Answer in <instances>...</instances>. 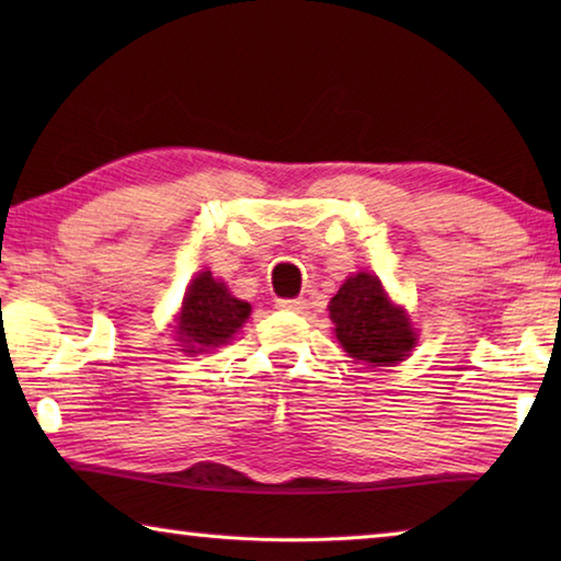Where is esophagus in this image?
I'll return each mask as SVG.
<instances>
[{
  "label": "esophagus",
  "instance_id": "obj_1",
  "mask_svg": "<svg viewBox=\"0 0 561 561\" xmlns=\"http://www.w3.org/2000/svg\"><path fill=\"white\" fill-rule=\"evenodd\" d=\"M277 307L282 311H294V314H301L307 309V299H279Z\"/></svg>",
  "mask_w": 561,
  "mask_h": 561
}]
</instances>
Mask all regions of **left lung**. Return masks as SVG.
Segmentation results:
<instances>
[{
	"mask_svg": "<svg viewBox=\"0 0 561 561\" xmlns=\"http://www.w3.org/2000/svg\"><path fill=\"white\" fill-rule=\"evenodd\" d=\"M329 319L346 354L371 366H393L411 354L415 331L405 309L388 299L383 284L358 272L329 301Z\"/></svg>",
	"mask_w": 561,
	"mask_h": 561,
	"instance_id": "1",
	"label": "left lung"
}]
</instances>
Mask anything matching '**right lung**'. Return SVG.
Instances as JSON below:
<instances>
[{
  "label": "right lung",
  "instance_id": "right-lung-1",
  "mask_svg": "<svg viewBox=\"0 0 561 561\" xmlns=\"http://www.w3.org/2000/svg\"><path fill=\"white\" fill-rule=\"evenodd\" d=\"M250 304L232 297L225 282L215 279L210 270L195 274L173 327L178 346H183L180 351L193 356L227 344L250 319Z\"/></svg>",
  "mask_w": 561,
  "mask_h": 561
}]
</instances>
